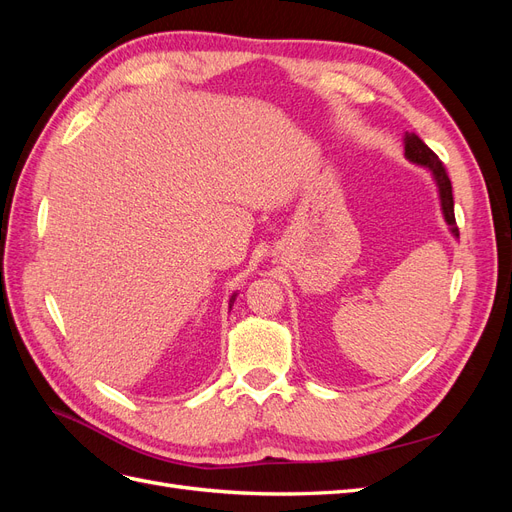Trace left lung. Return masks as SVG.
Instances as JSON below:
<instances>
[{
  "mask_svg": "<svg viewBox=\"0 0 512 512\" xmlns=\"http://www.w3.org/2000/svg\"><path fill=\"white\" fill-rule=\"evenodd\" d=\"M404 149H406V158L412 162V164H418V166H425L433 181H436L438 185V194H440V207H442V215L446 224L451 226V232L453 237L459 239V228L455 224V203H453V185H451V179H448L446 175V168L442 166L440 158L433 153L421 138H418L416 134H406L404 138Z\"/></svg>",
  "mask_w": 512,
  "mask_h": 512,
  "instance_id": "8db88e82",
  "label": "left lung"
}]
</instances>
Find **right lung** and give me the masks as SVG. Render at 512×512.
I'll use <instances>...</instances> for the list:
<instances>
[{"label":"right lung","mask_w":512,"mask_h":512,"mask_svg":"<svg viewBox=\"0 0 512 512\" xmlns=\"http://www.w3.org/2000/svg\"><path fill=\"white\" fill-rule=\"evenodd\" d=\"M235 297H237V292H235V294H232V297H230V303H235Z\"/></svg>","instance_id":"right-lung-1"}]
</instances>
